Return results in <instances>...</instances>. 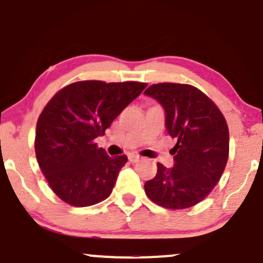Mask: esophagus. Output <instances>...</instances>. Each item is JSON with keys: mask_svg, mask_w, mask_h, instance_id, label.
Returning <instances> with one entry per match:
<instances>
[{"mask_svg": "<svg viewBox=\"0 0 263 263\" xmlns=\"http://www.w3.org/2000/svg\"><path fill=\"white\" fill-rule=\"evenodd\" d=\"M129 162H132V164H135V162H139L141 160L140 156H137V155H131V156L128 157Z\"/></svg>", "mask_w": 263, "mask_h": 263, "instance_id": "obj_1", "label": "esophagus"}]
</instances>
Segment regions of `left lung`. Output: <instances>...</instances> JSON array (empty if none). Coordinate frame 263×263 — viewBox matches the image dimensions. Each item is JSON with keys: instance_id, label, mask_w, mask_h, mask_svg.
<instances>
[{"instance_id": "obj_1", "label": "left lung", "mask_w": 263, "mask_h": 263, "mask_svg": "<svg viewBox=\"0 0 263 263\" xmlns=\"http://www.w3.org/2000/svg\"><path fill=\"white\" fill-rule=\"evenodd\" d=\"M165 109L174 167L157 162L156 176L146 181L150 200L167 209H186L209 195L224 171L229 131L224 116L198 88L180 83H159L145 90Z\"/></svg>"}]
</instances>
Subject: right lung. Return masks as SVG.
Returning a JSON list of instances; mask_svg holds the SVG:
<instances>
[{
	"label": "right lung",
	"instance_id": "right-lung-1",
	"mask_svg": "<svg viewBox=\"0 0 263 263\" xmlns=\"http://www.w3.org/2000/svg\"><path fill=\"white\" fill-rule=\"evenodd\" d=\"M146 87L141 82H76L44 107L36 123L35 154L59 199L79 208L109 197L127 156H108L95 140Z\"/></svg>",
	"mask_w": 263,
	"mask_h": 263
}]
</instances>
